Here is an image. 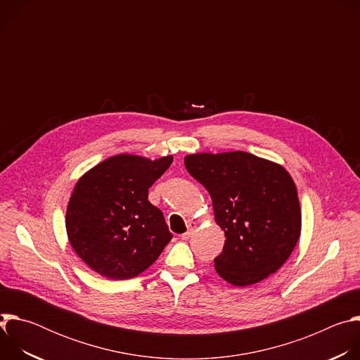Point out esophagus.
Returning <instances> with one entry per match:
<instances>
[{"mask_svg": "<svg viewBox=\"0 0 360 360\" xmlns=\"http://www.w3.org/2000/svg\"><path fill=\"white\" fill-rule=\"evenodd\" d=\"M195 231H196V224H195V222H189V224H188V231H186L185 233H182L181 238H182L184 240H188V239L193 235Z\"/></svg>", "mask_w": 360, "mask_h": 360, "instance_id": "esophagus-1", "label": "esophagus"}]
</instances>
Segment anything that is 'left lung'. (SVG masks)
Wrapping results in <instances>:
<instances>
[{
  "label": "left lung",
  "mask_w": 360,
  "mask_h": 360,
  "mask_svg": "<svg viewBox=\"0 0 360 360\" xmlns=\"http://www.w3.org/2000/svg\"><path fill=\"white\" fill-rule=\"evenodd\" d=\"M185 168L210 192L215 221L226 236L214 259L218 275L249 286L275 274L295 249L302 226L289 172L243 150L192 153Z\"/></svg>",
  "instance_id": "obj_1"
}]
</instances>
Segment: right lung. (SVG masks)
Listing matches in <instances>:
<instances>
[{
  "mask_svg": "<svg viewBox=\"0 0 360 360\" xmlns=\"http://www.w3.org/2000/svg\"><path fill=\"white\" fill-rule=\"evenodd\" d=\"M172 160L120 153L78 179L65 226L72 249L92 271L112 281L131 279L158 259L172 233L161 210L148 200V189Z\"/></svg>",
  "mask_w": 360,
  "mask_h": 360,
  "instance_id": "obj_1",
  "label": "right lung"
}]
</instances>
